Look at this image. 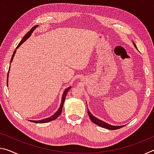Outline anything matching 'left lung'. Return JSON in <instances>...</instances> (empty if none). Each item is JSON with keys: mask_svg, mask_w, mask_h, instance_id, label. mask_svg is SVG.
<instances>
[{"mask_svg": "<svg viewBox=\"0 0 154 154\" xmlns=\"http://www.w3.org/2000/svg\"><path fill=\"white\" fill-rule=\"evenodd\" d=\"M133 44H134V45L135 48L137 49L136 45H135L134 43H133ZM88 115H89L90 118L91 120H92V122H93V123H94L95 124L98 125V126H99L105 128H106V129H108V130H117V129L121 128L124 126H111V125H109L108 124H106V123H105V122H103L102 120H100V119H98V118H96V117L94 116L93 115L90 113V111L88 110Z\"/></svg>", "mask_w": 154, "mask_h": 154, "instance_id": "left-lung-1", "label": "left lung"}]
</instances>
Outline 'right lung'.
I'll return each instance as SVG.
<instances>
[{
    "label": "right lung",
    "instance_id": "obj_1",
    "mask_svg": "<svg viewBox=\"0 0 154 154\" xmlns=\"http://www.w3.org/2000/svg\"><path fill=\"white\" fill-rule=\"evenodd\" d=\"M38 26V25H36L35 26L32 27L31 29L30 30V31H28V32L26 34L25 36L23 37V38L22 39V41H20V43L18 44V45L17 46L16 49H17L19 47L22 45V44L24 42V41L27 39L28 38L30 37V36L31 35V34H32V32L34 31V30L35 29V28ZM15 52H16V49L14 51V54H13L12 55V57H11V62H12L13 60V58H14V57L15 56ZM10 69V68H9ZM8 75H9V72H8ZM8 75H7V85H8ZM71 87H69L66 88V90H64V92L63 93V95H62V102H61V104H60V108L58 111H57L55 114H54L53 116H52L51 117H49V118H46V119H42V120H38V121H34V120H30V122L32 121V122H34V123H39V124H43V123H46V122H51L52 120H54V119H56V118H58V116L60 115V113H62V107H63V105H64V100H65V98H66V94H67V92L68 91H69L70 89H71Z\"/></svg>",
    "mask_w": 154,
    "mask_h": 154
}]
</instances>
